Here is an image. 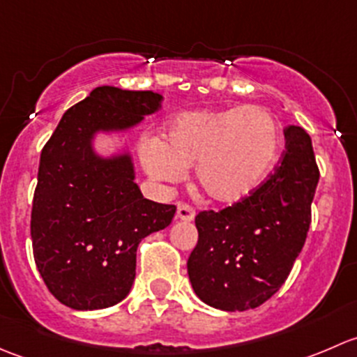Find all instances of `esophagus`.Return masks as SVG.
Returning <instances> with one entry per match:
<instances>
[{
  "instance_id": "obj_1",
  "label": "esophagus",
  "mask_w": 357,
  "mask_h": 357,
  "mask_svg": "<svg viewBox=\"0 0 357 357\" xmlns=\"http://www.w3.org/2000/svg\"><path fill=\"white\" fill-rule=\"evenodd\" d=\"M176 218L181 219V221H193V218H195V208L190 204H186V202H179Z\"/></svg>"
}]
</instances>
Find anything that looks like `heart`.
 Returning <instances> with one entry per match:
<instances>
[{
  "label": "heart",
  "instance_id": "b5f03b06",
  "mask_svg": "<svg viewBox=\"0 0 357 357\" xmlns=\"http://www.w3.org/2000/svg\"><path fill=\"white\" fill-rule=\"evenodd\" d=\"M282 132L262 107L190 110L165 128V142L146 138L142 158L157 179L179 181L195 165L202 192L219 204H240L254 195L273 171Z\"/></svg>",
  "mask_w": 357,
  "mask_h": 357
}]
</instances>
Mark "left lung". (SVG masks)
<instances>
[{"mask_svg":"<svg viewBox=\"0 0 357 357\" xmlns=\"http://www.w3.org/2000/svg\"><path fill=\"white\" fill-rule=\"evenodd\" d=\"M285 152L261 188L222 211H202L188 276L200 301L247 311L271 298L289 278L311 225L319 181L312 143L298 126L285 129Z\"/></svg>","mask_w":357,"mask_h":357,"instance_id":"1","label":"left lung"}]
</instances>
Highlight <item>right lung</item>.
<instances>
[{"instance_id":"right-lung-1","label":"right lung","mask_w":357,"mask_h":357,"mask_svg":"<svg viewBox=\"0 0 357 357\" xmlns=\"http://www.w3.org/2000/svg\"><path fill=\"white\" fill-rule=\"evenodd\" d=\"M153 91L100 86L63 114L41 152L31 212L34 261L56 301L77 311L121 302L136 276V248L164 229L176 205L142 195L128 153L95 155L98 131H124L160 109Z\"/></svg>"}]
</instances>
